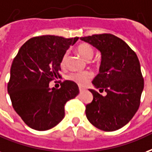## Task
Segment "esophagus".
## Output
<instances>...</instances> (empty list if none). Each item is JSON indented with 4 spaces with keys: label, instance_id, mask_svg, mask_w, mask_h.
I'll list each match as a JSON object with an SVG mask.
<instances>
[{
    "label": "esophagus",
    "instance_id": "obj_1",
    "mask_svg": "<svg viewBox=\"0 0 152 152\" xmlns=\"http://www.w3.org/2000/svg\"><path fill=\"white\" fill-rule=\"evenodd\" d=\"M79 90H80V92H82V91H84V90H85V88H82V87H80V88H79Z\"/></svg>",
    "mask_w": 152,
    "mask_h": 152
}]
</instances>
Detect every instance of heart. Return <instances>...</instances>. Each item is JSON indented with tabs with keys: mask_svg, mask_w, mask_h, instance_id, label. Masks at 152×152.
I'll use <instances>...</instances> for the list:
<instances>
[{
	"mask_svg": "<svg viewBox=\"0 0 152 152\" xmlns=\"http://www.w3.org/2000/svg\"><path fill=\"white\" fill-rule=\"evenodd\" d=\"M76 51L85 61H88L91 60V58L93 57V55H94V49L92 48V46L88 43H82L80 45H79L76 48ZM67 61H68V53L66 52L61 59V67H65ZM92 77H93V73L91 72L85 71L81 72H72L68 74L67 79L68 80L76 83L80 86H84L88 83V81Z\"/></svg>",
	"mask_w": 152,
	"mask_h": 152,
	"instance_id": "obj_1",
	"label": "heart"
}]
</instances>
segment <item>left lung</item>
Instances as JSON below:
<instances>
[{"mask_svg": "<svg viewBox=\"0 0 152 152\" xmlns=\"http://www.w3.org/2000/svg\"><path fill=\"white\" fill-rule=\"evenodd\" d=\"M100 51L99 73L89 89L93 99L86 105V116L91 124L104 132H113L129 122L139 109L144 81L137 56L120 38L110 33L80 37Z\"/></svg>", "mask_w": 152, "mask_h": 152, "instance_id": "obj_1", "label": "left lung"}]
</instances>
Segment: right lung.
I'll return each instance as SVG.
<instances>
[{
	"instance_id": "right-lung-1",
	"label": "right lung",
	"mask_w": 152,
	"mask_h": 152,
	"mask_svg": "<svg viewBox=\"0 0 152 152\" xmlns=\"http://www.w3.org/2000/svg\"><path fill=\"white\" fill-rule=\"evenodd\" d=\"M79 37L45 35L26 41L15 56L10 69L8 92L12 105L22 120L32 129L46 131L64 117V105L79 94L71 80L59 89L49 83L60 78L62 56Z\"/></svg>"
}]
</instances>
